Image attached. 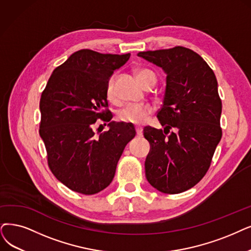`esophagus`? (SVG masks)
Instances as JSON below:
<instances>
[{"instance_id": "obj_1", "label": "esophagus", "mask_w": 251, "mask_h": 251, "mask_svg": "<svg viewBox=\"0 0 251 251\" xmlns=\"http://www.w3.org/2000/svg\"><path fill=\"white\" fill-rule=\"evenodd\" d=\"M136 134L138 137H142L143 136V132L141 127H136Z\"/></svg>"}]
</instances>
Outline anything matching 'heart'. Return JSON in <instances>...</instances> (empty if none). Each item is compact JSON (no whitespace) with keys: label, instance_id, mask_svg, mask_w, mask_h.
Listing matches in <instances>:
<instances>
[{"label":"heart","instance_id":"obj_1","mask_svg":"<svg viewBox=\"0 0 251 251\" xmlns=\"http://www.w3.org/2000/svg\"><path fill=\"white\" fill-rule=\"evenodd\" d=\"M136 76L139 82L145 86L149 82L156 81V76L148 69H139L136 71ZM115 83H116V75H112L109 78L106 85V96L110 102L116 101V92H115ZM153 113V108L151 106L144 105H127L122 110H119L117 113V119L124 124H131L136 126L144 125L149 116Z\"/></svg>","mask_w":251,"mask_h":251}]
</instances>
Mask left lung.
<instances>
[{
    "label": "left lung",
    "instance_id": "left-lung-1",
    "mask_svg": "<svg viewBox=\"0 0 251 251\" xmlns=\"http://www.w3.org/2000/svg\"><path fill=\"white\" fill-rule=\"evenodd\" d=\"M138 55L167 73L164 101L156 114L164 129H143L150 144L145 175L159 192L180 194L206 175L222 139L217 80L204 59L186 47L143 51Z\"/></svg>",
    "mask_w": 251,
    "mask_h": 251
}]
</instances>
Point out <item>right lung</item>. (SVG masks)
Segmentation results:
<instances>
[{
	"label": "right lung",
	"instance_id": "obj_1",
	"mask_svg": "<svg viewBox=\"0 0 251 251\" xmlns=\"http://www.w3.org/2000/svg\"><path fill=\"white\" fill-rule=\"evenodd\" d=\"M129 55L78 50L55 68L42 92L39 133L48 167L73 192L89 196L106 188L136 135L133 126L110 122L113 115L106 96L109 77ZM97 120L109 122V131L96 133Z\"/></svg>",
	"mask_w": 251,
	"mask_h": 251
}]
</instances>
